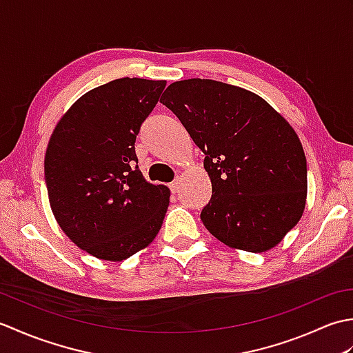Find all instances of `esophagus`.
<instances>
[{
	"mask_svg": "<svg viewBox=\"0 0 353 353\" xmlns=\"http://www.w3.org/2000/svg\"><path fill=\"white\" fill-rule=\"evenodd\" d=\"M170 190H171L172 194H176L179 191V181H177V179L170 183Z\"/></svg>",
	"mask_w": 353,
	"mask_h": 353,
	"instance_id": "esophagus-1",
	"label": "esophagus"
}]
</instances>
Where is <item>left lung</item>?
<instances>
[{
    "label": "left lung",
    "instance_id": "left-lung-1",
    "mask_svg": "<svg viewBox=\"0 0 353 353\" xmlns=\"http://www.w3.org/2000/svg\"><path fill=\"white\" fill-rule=\"evenodd\" d=\"M205 153L212 183L200 219L221 243L273 249L306 203V157L294 129L247 89L209 79L171 83L161 99Z\"/></svg>",
    "mask_w": 353,
    "mask_h": 353
}]
</instances>
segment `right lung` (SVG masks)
<instances>
[{
  "label": "right lung",
  "mask_w": 353,
  "mask_h": 353,
  "mask_svg": "<svg viewBox=\"0 0 353 353\" xmlns=\"http://www.w3.org/2000/svg\"><path fill=\"white\" fill-rule=\"evenodd\" d=\"M165 80L117 79L81 95L52 130L45 153L51 211L92 256L123 261L145 249L170 205L165 185L139 171L134 142Z\"/></svg>",
  "instance_id": "right-lung-1"
}]
</instances>
